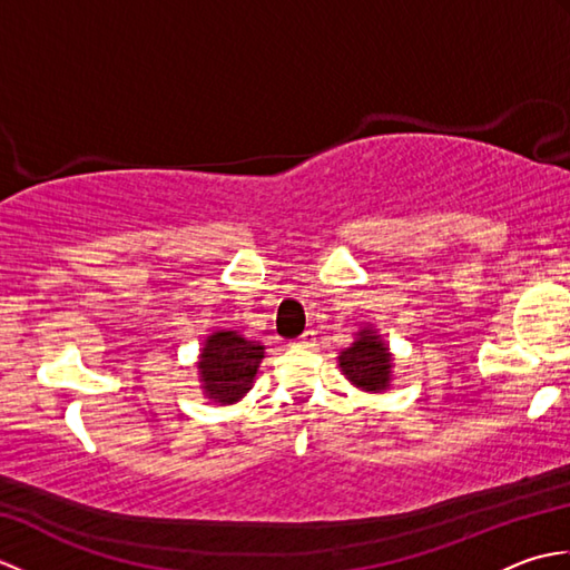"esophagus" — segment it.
Masks as SVG:
<instances>
[{
    "instance_id": "34e87169",
    "label": "esophagus",
    "mask_w": 570,
    "mask_h": 570,
    "mask_svg": "<svg viewBox=\"0 0 570 570\" xmlns=\"http://www.w3.org/2000/svg\"><path fill=\"white\" fill-rule=\"evenodd\" d=\"M313 345H316V333H313V331H306V333L301 335L298 341L294 343V347H313Z\"/></svg>"
}]
</instances>
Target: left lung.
Instances as JSON below:
<instances>
[{"label": "left lung", "mask_w": 570, "mask_h": 570, "mask_svg": "<svg viewBox=\"0 0 570 570\" xmlns=\"http://www.w3.org/2000/svg\"><path fill=\"white\" fill-rule=\"evenodd\" d=\"M337 367L350 384L367 394H382L394 380V355L374 325H362L355 341L337 355Z\"/></svg>", "instance_id": "8db88e82"}]
</instances>
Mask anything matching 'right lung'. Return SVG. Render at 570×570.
<instances>
[{"label":"right lung","mask_w":570,"mask_h":570,"mask_svg":"<svg viewBox=\"0 0 570 570\" xmlns=\"http://www.w3.org/2000/svg\"><path fill=\"white\" fill-rule=\"evenodd\" d=\"M264 350L259 341H249L239 331H213L203 341L196 362L203 396L220 406L242 402L257 380Z\"/></svg>","instance_id":"obj_1"}]
</instances>
